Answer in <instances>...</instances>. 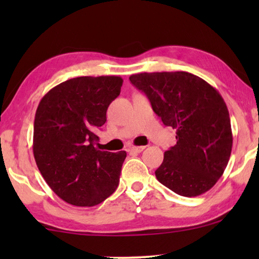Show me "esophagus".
<instances>
[{
  "mask_svg": "<svg viewBox=\"0 0 259 259\" xmlns=\"http://www.w3.org/2000/svg\"><path fill=\"white\" fill-rule=\"evenodd\" d=\"M145 150V146H132L128 148V152H133V153H140Z\"/></svg>",
  "mask_w": 259,
  "mask_h": 259,
  "instance_id": "34e87169",
  "label": "esophagus"
}]
</instances>
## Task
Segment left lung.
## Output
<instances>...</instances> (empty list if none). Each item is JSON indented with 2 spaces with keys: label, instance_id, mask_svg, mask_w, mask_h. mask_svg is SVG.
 Wrapping results in <instances>:
<instances>
[{
  "label": "left lung",
  "instance_id": "1",
  "mask_svg": "<svg viewBox=\"0 0 259 259\" xmlns=\"http://www.w3.org/2000/svg\"><path fill=\"white\" fill-rule=\"evenodd\" d=\"M130 81L146 94L164 125L177 130V144L165 152L157 179L184 197L213 187L232 150L229 111L219 92L187 72L139 73Z\"/></svg>",
  "mask_w": 259,
  "mask_h": 259
}]
</instances>
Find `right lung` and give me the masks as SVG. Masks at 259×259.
<instances>
[{"label": "right lung", "mask_w": 259, "mask_h": 259, "mask_svg": "<svg viewBox=\"0 0 259 259\" xmlns=\"http://www.w3.org/2000/svg\"><path fill=\"white\" fill-rule=\"evenodd\" d=\"M120 76H80L52 88L37 106L33 152L49 187L66 203L94 206L116 190L126 152L98 148L97 131L119 97Z\"/></svg>", "instance_id": "obj_1"}]
</instances>
